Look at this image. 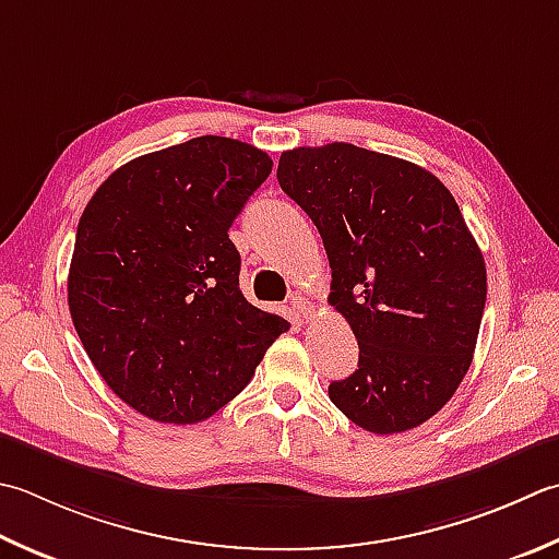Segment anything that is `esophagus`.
<instances>
[{
  "instance_id": "34e87169",
  "label": "esophagus",
  "mask_w": 559,
  "mask_h": 559,
  "mask_svg": "<svg viewBox=\"0 0 559 559\" xmlns=\"http://www.w3.org/2000/svg\"><path fill=\"white\" fill-rule=\"evenodd\" d=\"M290 305H293V310L298 312V317H302V320H310V317L314 314V302L310 298H305L302 293H295L290 298Z\"/></svg>"
}]
</instances>
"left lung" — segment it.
<instances>
[{"label": "left lung", "mask_w": 559, "mask_h": 559, "mask_svg": "<svg viewBox=\"0 0 559 559\" xmlns=\"http://www.w3.org/2000/svg\"><path fill=\"white\" fill-rule=\"evenodd\" d=\"M278 183L320 229L330 302L358 338V368L330 400L370 433L431 419L473 364L487 300L483 251L451 191L348 142L283 152Z\"/></svg>", "instance_id": "8db88e82"}]
</instances>
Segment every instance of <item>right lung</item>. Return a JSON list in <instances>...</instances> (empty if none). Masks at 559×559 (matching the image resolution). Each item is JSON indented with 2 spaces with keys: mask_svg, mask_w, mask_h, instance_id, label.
Returning a JSON list of instances; mask_svg holds the SVG:
<instances>
[{
  "mask_svg": "<svg viewBox=\"0 0 559 559\" xmlns=\"http://www.w3.org/2000/svg\"><path fill=\"white\" fill-rule=\"evenodd\" d=\"M271 167L264 150L203 135L123 164L84 207L68 276L74 330L147 419H207L288 330L239 290L227 235Z\"/></svg>",
  "mask_w": 559,
  "mask_h": 559,
  "instance_id": "right-lung-1",
  "label": "right lung"
}]
</instances>
